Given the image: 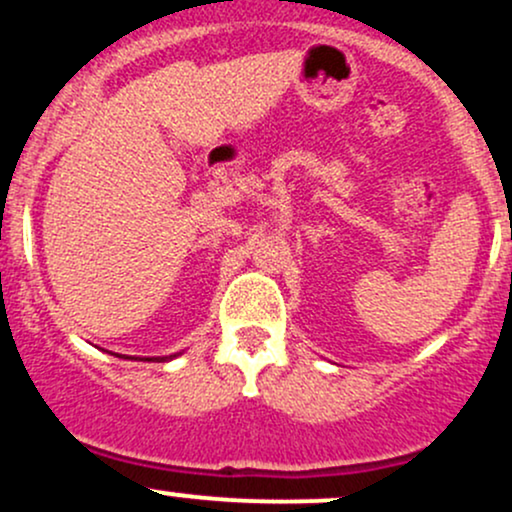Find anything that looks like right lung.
Instances as JSON below:
<instances>
[{
    "label": "right lung",
    "instance_id": "1",
    "mask_svg": "<svg viewBox=\"0 0 512 512\" xmlns=\"http://www.w3.org/2000/svg\"><path fill=\"white\" fill-rule=\"evenodd\" d=\"M162 359H165V357H162Z\"/></svg>",
    "mask_w": 512,
    "mask_h": 512
}]
</instances>
